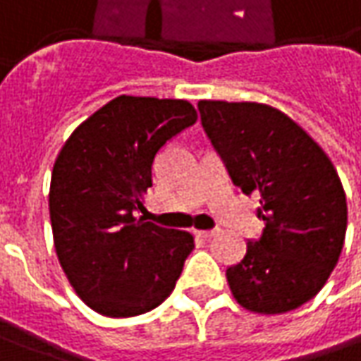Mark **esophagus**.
<instances>
[{
	"label": "esophagus",
	"instance_id": "1",
	"mask_svg": "<svg viewBox=\"0 0 361 361\" xmlns=\"http://www.w3.org/2000/svg\"><path fill=\"white\" fill-rule=\"evenodd\" d=\"M216 234H219V228H214V231H197V236H200V238H212Z\"/></svg>",
	"mask_w": 361,
	"mask_h": 361
}]
</instances>
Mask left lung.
<instances>
[{"label":"left lung","mask_w":361,"mask_h":361,"mask_svg":"<svg viewBox=\"0 0 361 361\" xmlns=\"http://www.w3.org/2000/svg\"><path fill=\"white\" fill-rule=\"evenodd\" d=\"M198 111L232 183L260 197L264 231L226 270L232 296L256 314L296 310L320 292L344 246L340 176L320 145L278 109L198 101Z\"/></svg>","instance_id":"8db88e82"}]
</instances>
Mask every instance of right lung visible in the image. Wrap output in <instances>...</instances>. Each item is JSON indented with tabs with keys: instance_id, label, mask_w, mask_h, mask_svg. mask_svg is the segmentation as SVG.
Returning <instances> with one entry per match:
<instances>
[{
	"instance_id": "add662e5",
	"label": "right lung",
	"mask_w": 361,
	"mask_h": 361,
	"mask_svg": "<svg viewBox=\"0 0 361 361\" xmlns=\"http://www.w3.org/2000/svg\"><path fill=\"white\" fill-rule=\"evenodd\" d=\"M197 118L183 99L121 95L83 121L57 154L49 186L55 252L91 310L130 318L175 290L195 238L137 210L152 186L157 152Z\"/></svg>"
}]
</instances>
